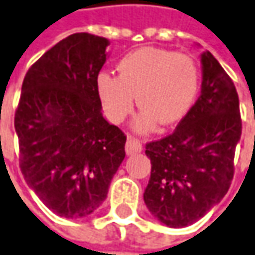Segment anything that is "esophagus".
Here are the masks:
<instances>
[{
    "mask_svg": "<svg viewBox=\"0 0 255 255\" xmlns=\"http://www.w3.org/2000/svg\"><path fill=\"white\" fill-rule=\"evenodd\" d=\"M142 150V145L140 140H137V138H132V137H128L127 144H126V153H127L128 156H132V154H137V153H140Z\"/></svg>",
    "mask_w": 255,
    "mask_h": 255,
    "instance_id": "1",
    "label": "esophagus"
}]
</instances>
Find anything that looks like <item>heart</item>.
<instances>
[{
  "label": "heart",
  "instance_id": "heart-1",
  "mask_svg": "<svg viewBox=\"0 0 255 255\" xmlns=\"http://www.w3.org/2000/svg\"><path fill=\"white\" fill-rule=\"evenodd\" d=\"M118 76L101 72L97 94L105 117L120 124L141 105L132 129L148 132L158 123H179L192 108L199 91V69L187 54L144 47L126 54L117 65Z\"/></svg>",
  "mask_w": 255,
  "mask_h": 255
}]
</instances>
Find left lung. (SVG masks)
Here are the masks:
<instances>
[{"instance_id":"1","label":"left lung","mask_w":255,"mask_h":255,"mask_svg":"<svg viewBox=\"0 0 255 255\" xmlns=\"http://www.w3.org/2000/svg\"><path fill=\"white\" fill-rule=\"evenodd\" d=\"M201 97L173 134L145 145L151 174L144 192L150 214L170 228L205 217L228 192L241 138L235 85L211 52L201 54Z\"/></svg>"}]
</instances>
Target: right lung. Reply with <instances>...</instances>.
Listing matches in <instances>:
<instances>
[{"label": "right lung", "instance_id": "right-lung-1", "mask_svg": "<svg viewBox=\"0 0 255 255\" xmlns=\"http://www.w3.org/2000/svg\"><path fill=\"white\" fill-rule=\"evenodd\" d=\"M110 40L63 38L28 69L14 126L27 185L59 217L91 215L107 199L127 137L102 117L97 78Z\"/></svg>", "mask_w": 255, "mask_h": 255}]
</instances>
